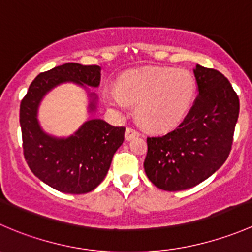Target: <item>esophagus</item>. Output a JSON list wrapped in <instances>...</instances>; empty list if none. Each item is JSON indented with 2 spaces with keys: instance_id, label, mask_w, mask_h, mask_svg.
<instances>
[{
  "instance_id": "obj_1",
  "label": "esophagus",
  "mask_w": 252,
  "mask_h": 252,
  "mask_svg": "<svg viewBox=\"0 0 252 252\" xmlns=\"http://www.w3.org/2000/svg\"><path fill=\"white\" fill-rule=\"evenodd\" d=\"M140 136V133L138 130H135L134 128H126V140H131L134 138H138Z\"/></svg>"
}]
</instances>
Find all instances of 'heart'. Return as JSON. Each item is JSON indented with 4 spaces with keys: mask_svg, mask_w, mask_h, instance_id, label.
Listing matches in <instances>:
<instances>
[{
    "mask_svg": "<svg viewBox=\"0 0 252 252\" xmlns=\"http://www.w3.org/2000/svg\"><path fill=\"white\" fill-rule=\"evenodd\" d=\"M196 95V81L187 69L144 68L126 72L117 81V91L108 100L126 108L136 103V116L151 130H168L177 126L191 108Z\"/></svg>",
    "mask_w": 252,
    "mask_h": 252,
    "instance_id": "heart-1",
    "label": "heart"
}]
</instances>
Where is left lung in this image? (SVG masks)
Segmentation results:
<instances>
[{"instance_id":"left-lung-1","label":"left lung","mask_w":252,"mask_h":252,"mask_svg":"<svg viewBox=\"0 0 252 252\" xmlns=\"http://www.w3.org/2000/svg\"><path fill=\"white\" fill-rule=\"evenodd\" d=\"M199 95L184 121L169 133L147 138L145 173L166 191L189 189L225 162L239 117V97L227 78L213 68L194 69Z\"/></svg>"}]
</instances>
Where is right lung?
<instances>
[{
	"label": "right lung",
	"mask_w": 252,
	"mask_h": 252,
	"mask_svg": "<svg viewBox=\"0 0 252 252\" xmlns=\"http://www.w3.org/2000/svg\"><path fill=\"white\" fill-rule=\"evenodd\" d=\"M101 67L65 63L40 73L20 102L23 152L32 172L53 189L68 194H85L95 189L107 174L114 152L124 141V126L102 119H90L67 139H56L40 128L37 107L45 94L56 85L74 81L98 86ZM90 111L95 110L94 94Z\"/></svg>",
	"instance_id": "obj_1"
}]
</instances>
